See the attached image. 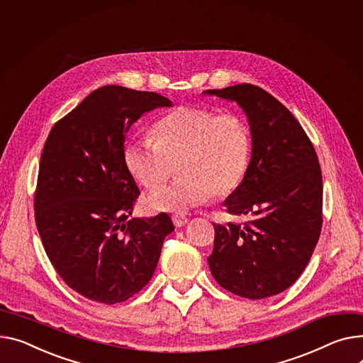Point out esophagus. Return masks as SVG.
Here are the masks:
<instances>
[{
  "label": "esophagus",
  "instance_id": "1",
  "mask_svg": "<svg viewBox=\"0 0 363 363\" xmlns=\"http://www.w3.org/2000/svg\"><path fill=\"white\" fill-rule=\"evenodd\" d=\"M172 222L177 228H182L188 222V219H186V216L184 213H175L172 216Z\"/></svg>",
  "mask_w": 363,
  "mask_h": 363
}]
</instances>
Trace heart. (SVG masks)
<instances>
[{"label":"heart","instance_id":"1","mask_svg":"<svg viewBox=\"0 0 363 363\" xmlns=\"http://www.w3.org/2000/svg\"><path fill=\"white\" fill-rule=\"evenodd\" d=\"M252 138L247 121L236 112L179 106L166 113L153 137L124 147L128 174L146 189L162 186L147 199L153 211H175L207 203L213 194L228 197L244 182L251 162Z\"/></svg>","mask_w":363,"mask_h":363}]
</instances>
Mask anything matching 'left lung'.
<instances>
[{"label": "left lung", "mask_w": 363, "mask_h": 363, "mask_svg": "<svg viewBox=\"0 0 363 363\" xmlns=\"http://www.w3.org/2000/svg\"><path fill=\"white\" fill-rule=\"evenodd\" d=\"M236 101L248 116L252 156L244 182L225 201L244 225L214 226L207 258L214 280L247 299L274 296L305 270L323 228L318 156L298 119L264 89L242 83L207 90Z\"/></svg>", "instance_id": "obj_1"}]
</instances>
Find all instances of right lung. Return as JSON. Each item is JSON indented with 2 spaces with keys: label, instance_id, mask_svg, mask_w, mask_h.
<instances>
[{
  "label": "right lung",
  "instance_id": "obj_1",
  "mask_svg": "<svg viewBox=\"0 0 363 363\" xmlns=\"http://www.w3.org/2000/svg\"><path fill=\"white\" fill-rule=\"evenodd\" d=\"M171 105L155 91L104 86L55 123L45 141L36 228L60 277L90 301L113 305L138 294L175 229L166 213L130 217L140 189L123 157L135 121Z\"/></svg>",
  "mask_w": 363,
  "mask_h": 363
}]
</instances>
